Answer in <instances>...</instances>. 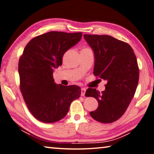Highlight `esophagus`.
Returning <instances> with one entry per match:
<instances>
[{"label": "esophagus", "mask_w": 154, "mask_h": 154, "mask_svg": "<svg viewBox=\"0 0 154 154\" xmlns=\"http://www.w3.org/2000/svg\"><path fill=\"white\" fill-rule=\"evenodd\" d=\"M85 91H86V89H85V88H82V91H81V95H82V96H85Z\"/></svg>", "instance_id": "obj_1"}]
</instances>
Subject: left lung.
<instances>
[{
    "label": "left lung",
    "instance_id": "obj_1",
    "mask_svg": "<svg viewBox=\"0 0 154 154\" xmlns=\"http://www.w3.org/2000/svg\"><path fill=\"white\" fill-rule=\"evenodd\" d=\"M83 37L94 53V75L107 82L102 93L91 88L85 92V96L98 102L90 116L102 123H110L123 115L135 95L139 75L136 56L130 45L110 35Z\"/></svg>",
    "mask_w": 154,
    "mask_h": 154
}]
</instances>
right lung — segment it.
I'll list each match as a JSON object with an SVG mask.
<instances>
[{
	"label": "right lung",
	"mask_w": 154,
	"mask_h": 154,
	"mask_svg": "<svg viewBox=\"0 0 154 154\" xmlns=\"http://www.w3.org/2000/svg\"><path fill=\"white\" fill-rule=\"evenodd\" d=\"M82 37V32H50L33 38L25 47L18 66L20 89L30 112L38 121H60L71 102L80 97V87L57 84L53 72L62 65L64 54Z\"/></svg>",
	"instance_id": "obj_1"
}]
</instances>
